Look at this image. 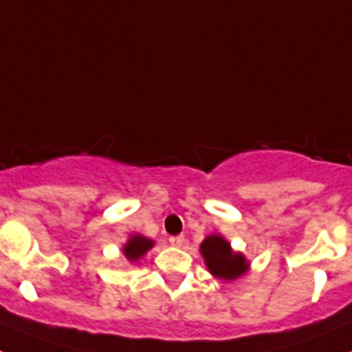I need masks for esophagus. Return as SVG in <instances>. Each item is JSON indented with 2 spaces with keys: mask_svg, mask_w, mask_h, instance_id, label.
I'll return each instance as SVG.
<instances>
[{
  "mask_svg": "<svg viewBox=\"0 0 352 352\" xmlns=\"http://www.w3.org/2000/svg\"><path fill=\"white\" fill-rule=\"evenodd\" d=\"M169 241H170V245H173V247H183V245H185V236H173V238H169Z\"/></svg>",
  "mask_w": 352,
  "mask_h": 352,
  "instance_id": "1",
  "label": "esophagus"
}]
</instances>
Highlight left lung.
<instances>
[{
	"instance_id": "8db88e82",
	"label": "left lung",
	"mask_w": 352,
	"mask_h": 352,
	"mask_svg": "<svg viewBox=\"0 0 352 352\" xmlns=\"http://www.w3.org/2000/svg\"><path fill=\"white\" fill-rule=\"evenodd\" d=\"M199 250H201L208 272L219 280H238L250 272V261L241 252L232 250L231 243L223 236H206Z\"/></svg>"
}]
</instances>
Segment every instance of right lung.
Here are the masks:
<instances>
[{
	"label": "right lung",
	"mask_w": 352,
	"mask_h": 352,
	"mask_svg": "<svg viewBox=\"0 0 352 352\" xmlns=\"http://www.w3.org/2000/svg\"><path fill=\"white\" fill-rule=\"evenodd\" d=\"M155 247L153 239L146 238L142 234H132L126 243L123 245V256L129 263H139L148 254V250Z\"/></svg>",
	"instance_id": "right-lung-1"
}]
</instances>
